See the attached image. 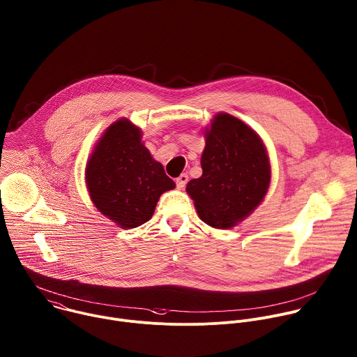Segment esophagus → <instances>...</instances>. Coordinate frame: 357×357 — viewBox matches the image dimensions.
Masks as SVG:
<instances>
[{"label":"esophagus","instance_id":"34e87169","mask_svg":"<svg viewBox=\"0 0 357 357\" xmlns=\"http://www.w3.org/2000/svg\"><path fill=\"white\" fill-rule=\"evenodd\" d=\"M188 181H189L188 174H181V175L176 178V188H178V189H183V188L186 186Z\"/></svg>","mask_w":357,"mask_h":357}]
</instances>
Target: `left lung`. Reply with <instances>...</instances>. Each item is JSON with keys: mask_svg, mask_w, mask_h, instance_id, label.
<instances>
[{"mask_svg": "<svg viewBox=\"0 0 357 357\" xmlns=\"http://www.w3.org/2000/svg\"><path fill=\"white\" fill-rule=\"evenodd\" d=\"M203 174L186 185L202 221L231 228L264 200L271 183V164L262 139L240 119L217 113L204 132Z\"/></svg>", "mask_w": 357, "mask_h": 357, "instance_id": "obj_1", "label": "left lung"}]
</instances>
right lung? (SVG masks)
Listing matches in <instances>:
<instances>
[{
    "instance_id": "obj_1",
    "label": "right lung",
    "mask_w": 357,
    "mask_h": 357,
    "mask_svg": "<svg viewBox=\"0 0 357 357\" xmlns=\"http://www.w3.org/2000/svg\"><path fill=\"white\" fill-rule=\"evenodd\" d=\"M95 207L122 228L149 221L160 196L175 188L164 167L142 142V130L128 119L112 123L96 143L85 168Z\"/></svg>"
}]
</instances>
